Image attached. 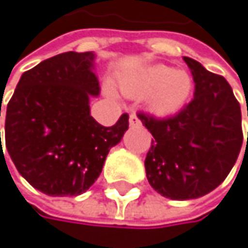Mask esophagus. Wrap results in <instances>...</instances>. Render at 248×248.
Instances as JSON below:
<instances>
[{
	"label": "esophagus",
	"instance_id": "obj_1",
	"mask_svg": "<svg viewBox=\"0 0 248 248\" xmlns=\"http://www.w3.org/2000/svg\"><path fill=\"white\" fill-rule=\"evenodd\" d=\"M136 125H140V120L138 118L136 114H131L130 115V127H136Z\"/></svg>",
	"mask_w": 248,
	"mask_h": 248
}]
</instances>
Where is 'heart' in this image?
<instances>
[{"label": "heart", "mask_w": 248, "mask_h": 248, "mask_svg": "<svg viewBox=\"0 0 248 248\" xmlns=\"http://www.w3.org/2000/svg\"><path fill=\"white\" fill-rule=\"evenodd\" d=\"M121 89L128 96H148L149 106L156 114L177 110L192 90V79L185 71L166 65H154L134 78H124Z\"/></svg>", "instance_id": "b5f03b06"}]
</instances>
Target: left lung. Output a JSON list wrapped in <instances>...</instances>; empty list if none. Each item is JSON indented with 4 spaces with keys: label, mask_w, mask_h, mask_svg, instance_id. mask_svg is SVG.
<instances>
[{
    "label": "left lung",
    "mask_w": 248,
    "mask_h": 248,
    "mask_svg": "<svg viewBox=\"0 0 248 248\" xmlns=\"http://www.w3.org/2000/svg\"><path fill=\"white\" fill-rule=\"evenodd\" d=\"M183 60L195 82L194 99L170 118L138 114L154 136L145 159L148 182L158 194L179 201L216 189L243 145L241 109L228 81L191 57Z\"/></svg>",
    "instance_id": "left-lung-1"
}]
</instances>
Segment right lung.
<instances>
[{
    "instance_id": "1",
    "label": "right lung",
    "mask_w": 248,
    "mask_h": 248,
    "mask_svg": "<svg viewBox=\"0 0 248 248\" xmlns=\"http://www.w3.org/2000/svg\"><path fill=\"white\" fill-rule=\"evenodd\" d=\"M94 59L93 51H68L41 62L20 77L7 105L5 149L17 171L46 195L87 191L128 128L127 114L112 127L90 115V97L100 93Z\"/></svg>"
}]
</instances>
